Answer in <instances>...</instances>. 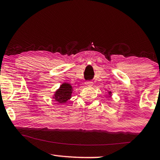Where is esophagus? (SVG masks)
<instances>
[{
  "label": "esophagus",
  "instance_id": "34e87169",
  "mask_svg": "<svg viewBox=\"0 0 160 160\" xmlns=\"http://www.w3.org/2000/svg\"><path fill=\"white\" fill-rule=\"evenodd\" d=\"M92 82H91V81H89V80H88V81H86V82H85V85H86V86H91V85H92Z\"/></svg>",
  "mask_w": 160,
  "mask_h": 160
}]
</instances>
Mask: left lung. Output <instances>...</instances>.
Here are the masks:
<instances>
[{
  "instance_id": "8db88e82",
  "label": "left lung",
  "mask_w": 160,
  "mask_h": 160,
  "mask_svg": "<svg viewBox=\"0 0 160 160\" xmlns=\"http://www.w3.org/2000/svg\"><path fill=\"white\" fill-rule=\"evenodd\" d=\"M110 93H111V92H109V94H110Z\"/></svg>"
}]
</instances>
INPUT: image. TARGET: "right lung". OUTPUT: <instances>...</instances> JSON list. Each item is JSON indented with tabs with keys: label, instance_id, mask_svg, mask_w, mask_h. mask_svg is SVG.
Returning a JSON list of instances; mask_svg holds the SVG:
<instances>
[{
	"label": "right lung",
	"instance_id": "obj_1",
	"mask_svg": "<svg viewBox=\"0 0 160 160\" xmlns=\"http://www.w3.org/2000/svg\"><path fill=\"white\" fill-rule=\"evenodd\" d=\"M72 91V86L70 84L63 83V85H61L60 88L56 92L53 98L58 102L61 103V104H63V103H66L68 100L70 99Z\"/></svg>",
	"mask_w": 160,
	"mask_h": 160
}]
</instances>
